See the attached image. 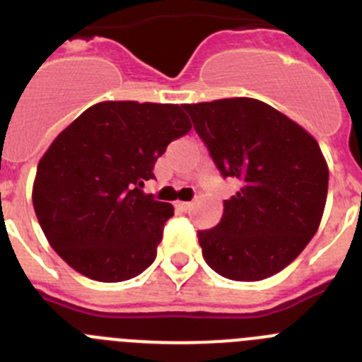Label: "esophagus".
<instances>
[{"instance_id": "1", "label": "esophagus", "mask_w": 362, "mask_h": 362, "mask_svg": "<svg viewBox=\"0 0 362 362\" xmlns=\"http://www.w3.org/2000/svg\"><path fill=\"white\" fill-rule=\"evenodd\" d=\"M175 208L181 211H188L192 208V203L190 201H177V203H175Z\"/></svg>"}]
</instances>
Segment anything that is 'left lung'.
Instances as JSON below:
<instances>
[{
	"instance_id": "1",
	"label": "left lung",
	"mask_w": 362,
	"mask_h": 362,
	"mask_svg": "<svg viewBox=\"0 0 362 362\" xmlns=\"http://www.w3.org/2000/svg\"><path fill=\"white\" fill-rule=\"evenodd\" d=\"M183 107L222 177L238 181L221 222L197 231L204 260L237 281L280 273L321 222L328 168L320 145L296 122L255 98Z\"/></svg>"
}]
</instances>
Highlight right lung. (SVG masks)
I'll list each match as a JSON object with an SVG mask.
<instances>
[{"mask_svg":"<svg viewBox=\"0 0 362 362\" xmlns=\"http://www.w3.org/2000/svg\"><path fill=\"white\" fill-rule=\"evenodd\" d=\"M190 129L179 105L100 102L53 140L32 201L49 246L69 267L112 284L156 260L174 206L141 188L168 144Z\"/></svg>","mask_w":362,"mask_h":362,"instance_id":"1","label":"right lung"}]
</instances>
